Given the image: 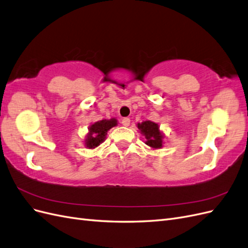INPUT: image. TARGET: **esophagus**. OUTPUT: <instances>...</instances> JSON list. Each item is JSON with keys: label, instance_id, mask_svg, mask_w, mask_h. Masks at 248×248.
<instances>
[{"label": "esophagus", "instance_id": "obj_1", "mask_svg": "<svg viewBox=\"0 0 248 248\" xmlns=\"http://www.w3.org/2000/svg\"><path fill=\"white\" fill-rule=\"evenodd\" d=\"M130 124H131V119L130 118H123V120H122V124L124 125V126H129L130 125Z\"/></svg>", "mask_w": 248, "mask_h": 248}]
</instances>
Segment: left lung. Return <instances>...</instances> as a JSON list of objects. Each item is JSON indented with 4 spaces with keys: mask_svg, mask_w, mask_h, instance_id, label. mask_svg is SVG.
Returning a JSON list of instances; mask_svg holds the SVG:
<instances>
[{
    "mask_svg": "<svg viewBox=\"0 0 248 248\" xmlns=\"http://www.w3.org/2000/svg\"><path fill=\"white\" fill-rule=\"evenodd\" d=\"M137 126L140 130V133L142 134L143 136H145L146 145L151 146L152 148H155V150L161 148L163 146L164 136L159 130L158 124L151 122V120H146V122L138 124Z\"/></svg>",
    "mask_w": 248,
    "mask_h": 248,
    "instance_id": "obj_1",
    "label": "left lung"
}]
</instances>
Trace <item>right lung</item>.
Wrapping results in <instances>:
<instances>
[{
  "label": "right lung",
  "instance_id": "1",
  "mask_svg": "<svg viewBox=\"0 0 248 248\" xmlns=\"http://www.w3.org/2000/svg\"><path fill=\"white\" fill-rule=\"evenodd\" d=\"M117 124L115 118L103 119L101 122H96L89 126V132L85 139V145L88 148H94L100 145L106 139L107 132Z\"/></svg>",
  "mask_w": 248,
  "mask_h": 248
}]
</instances>
